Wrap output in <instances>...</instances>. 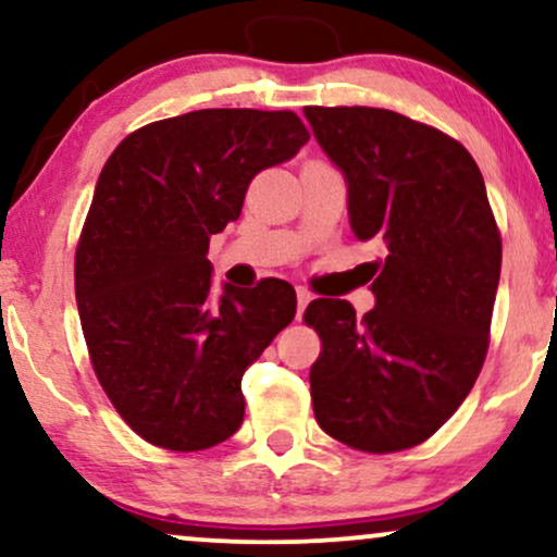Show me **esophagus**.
<instances>
[{
	"instance_id": "esophagus-1",
	"label": "esophagus",
	"mask_w": 557,
	"mask_h": 557,
	"mask_svg": "<svg viewBox=\"0 0 557 557\" xmlns=\"http://www.w3.org/2000/svg\"><path fill=\"white\" fill-rule=\"evenodd\" d=\"M296 296H298V319H300V317H304L306 306L311 304V293H308L306 287H296Z\"/></svg>"
}]
</instances>
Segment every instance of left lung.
<instances>
[{
	"label": "left lung",
	"instance_id": "1",
	"mask_svg": "<svg viewBox=\"0 0 557 557\" xmlns=\"http://www.w3.org/2000/svg\"><path fill=\"white\" fill-rule=\"evenodd\" d=\"M313 137L347 178V210L376 308L317 298L311 366L321 431L368 454L405 451L438 431L478 381L491 345L500 231L467 147L435 126L368 106H306Z\"/></svg>",
	"mask_w": 557,
	"mask_h": 557
}]
</instances>
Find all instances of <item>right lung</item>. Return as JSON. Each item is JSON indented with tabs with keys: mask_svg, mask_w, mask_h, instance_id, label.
<instances>
[{
	"mask_svg": "<svg viewBox=\"0 0 557 557\" xmlns=\"http://www.w3.org/2000/svg\"><path fill=\"white\" fill-rule=\"evenodd\" d=\"M308 137L293 111L202 109L106 160L77 240V311L106 397L147 444L202 451L240 428V379L296 317V290L267 277L212 300L207 249L251 178Z\"/></svg>",
	"mask_w": 557,
	"mask_h": 557,
	"instance_id": "1",
	"label": "right lung"
}]
</instances>
